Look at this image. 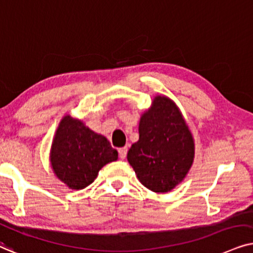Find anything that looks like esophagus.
<instances>
[{"mask_svg": "<svg viewBox=\"0 0 253 253\" xmlns=\"http://www.w3.org/2000/svg\"><path fill=\"white\" fill-rule=\"evenodd\" d=\"M127 150H128V149H127L126 147L120 148V149L118 150V151H119V157L121 158V160H125V157H126V155H127Z\"/></svg>", "mask_w": 253, "mask_h": 253, "instance_id": "esophagus-1", "label": "esophagus"}]
</instances>
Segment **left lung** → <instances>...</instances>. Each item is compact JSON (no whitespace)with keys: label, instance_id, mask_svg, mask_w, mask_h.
Returning <instances> with one entry per match:
<instances>
[{"label":"left lung","instance_id":"8db88e82","mask_svg":"<svg viewBox=\"0 0 253 253\" xmlns=\"http://www.w3.org/2000/svg\"><path fill=\"white\" fill-rule=\"evenodd\" d=\"M139 134L127 154L129 164L147 188L171 191L186 176L194 157L192 134L172 100L156 97L141 118Z\"/></svg>","mask_w":253,"mask_h":253}]
</instances>
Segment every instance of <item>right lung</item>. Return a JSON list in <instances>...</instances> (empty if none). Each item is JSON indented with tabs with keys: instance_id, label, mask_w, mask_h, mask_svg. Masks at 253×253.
<instances>
[{
	"instance_id": "1",
	"label": "right lung",
	"mask_w": 253,
	"mask_h": 253,
	"mask_svg": "<svg viewBox=\"0 0 253 253\" xmlns=\"http://www.w3.org/2000/svg\"><path fill=\"white\" fill-rule=\"evenodd\" d=\"M118 151L106 137L67 116L60 123L50 151V164L60 180L73 190L86 187L99 170L117 161Z\"/></svg>"
}]
</instances>
